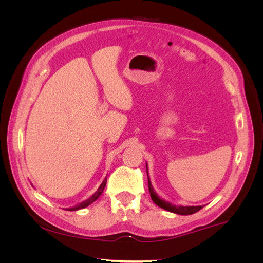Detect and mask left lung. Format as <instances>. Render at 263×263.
<instances>
[{"label":"left lung","instance_id":"left-lung-1","mask_svg":"<svg viewBox=\"0 0 263 263\" xmlns=\"http://www.w3.org/2000/svg\"><path fill=\"white\" fill-rule=\"evenodd\" d=\"M147 166V176H148V187H149V192H150V197L151 200L154 201V203L156 205H158L159 208H161L165 211L174 213V214H178V215H191V214H194L197 211H200L203 206H181V205H173L172 203L168 202L163 200L160 196H159L156 191L154 190L153 185H151V182L149 179V174H148V164L146 163Z\"/></svg>","mask_w":263,"mask_h":263}]
</instances>
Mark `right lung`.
<instances>
[{
    "instance_id": "add662e5",
    "label": "right lung",
    "mask_w": 263,
    "mask_h": 263,
    "mask_svg": "<svg viewBox=\"0 0 263 263\" xmlns=\"http://www.w3.org/2000/svg\"><path fill=\"white\" fill-rule=\"evenodd\" d=\"M106 181H107L106 178H105L104 180H103V182L101 183V185L99 186L97 192H95L92 196H90L89 198H87V200H85V201H83V202H81V203H79V204L72 206V208H68V209H65V210H67V211H78V210H81V209L87 208V206H89L90 204H92L93 202L97 201L98 198L101 196V194L103 193V191H104V189H105Z\"/></svg>"
}]
</instances>
